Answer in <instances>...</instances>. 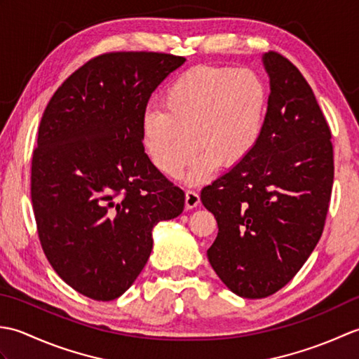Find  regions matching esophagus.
Here are the masks:
<instances>
[{
	"instance_id": "esophagus-1",
	"label": "esophagus",
	"mask_w": 359,
	"mask_h": 359,
	"mask_svg": "<svg viewBox=\"0 0 359 359\" xmlns=\"http://www.w3.org/2000/svg\"><path fill=\"white\" fill-rule=\"evenodd\" d=\"M199 203H201L199 194H197L196 191H193V189H188V191L185 193V208L187 210H193Z\"/></svg>"
}]
</instances>
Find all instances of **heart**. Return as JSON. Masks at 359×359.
<instances>
[{"label":"heart","mask_w":359,"mask_h":359,"mask_svg":"<svg viewBox=\"0 0 359 359\" xmlns=\"http://www.w3.org/2000/svg\"><path fill=\"white\" fill-rule=\"evenodd\" d=\"M266 86L251 69L199 66L179 75L163 94V109L144 112L142 134L158 171L177 175L193 158L189 182L202 180L219 162L233 166L245 158L262 131Z\"/></svg>","instance_id":"heart-1"}]
</instances>
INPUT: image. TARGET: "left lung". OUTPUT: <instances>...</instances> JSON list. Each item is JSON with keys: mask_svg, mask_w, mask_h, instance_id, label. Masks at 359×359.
I'll return each mask as SVG.
<instances>
[{"mask_svg": "<svg viewBox=\"0 0 359 359\" xmlns=\"http://www.w3.org/2000/svg\"><path fill=\"white\" fill-rule=\"evenodd\" d=\"M269 108L253 151L201 193L217 220L208 261L234 294L261 299L301 270L321 238L333 185L332 134L302 74L262 55Z\"/></svg>", "mask_w": 359, "mask_h": 359, "instance_id": "obj_1", "label": "left lung"}]
</instances>
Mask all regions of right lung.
I'll use <instances>...</instances> for the list:
<instances>
[{
	"label": "right lung",
	"instance_id": "obj_1",
	"mask_svg": "<svg viewBox=\"0 0 359 359\" xmlns=\"http://www.w3.org/2000/svg\"><path fill=\"white\" fill-rule=\"evenodd\" d=\"M184 63L170 53H104L44 109L30 175L38 236L58 276L90 299L123 294L148 262L152 228L184 211V191L142 142L151 94Z\"/></svg>",
	"mask_w": 359,
	"mask_h": 359
}]
</instances>
